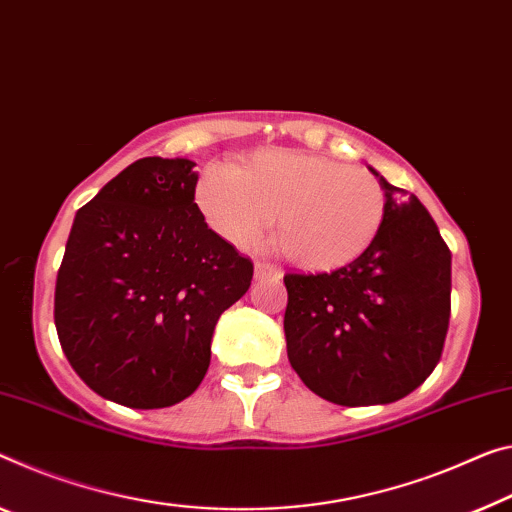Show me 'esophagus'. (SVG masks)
Here are the masks:
<instances>
[{
  "instance_id": "obj_1",
  "label": "esophagus",
  "mask_w": 512,
  "mask_h": 512,
  "mask_svg": "<svg viewBox=\"0 0 512 512\" xmlns=\"http://www.w3.org/2000/svg\"><path fill=\"white\" fill-rule=\"evenodd\" d=\"M254 272H256V279H267V281H281L283 277V272L277 265H270L265 261H256Z\"/></svg>"
}]
</instances>
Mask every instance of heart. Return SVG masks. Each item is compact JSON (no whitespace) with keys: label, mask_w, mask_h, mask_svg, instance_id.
<instances>
[{"label":"heart","mask_w":512,"mask_h":512,"mask_svg":"<svg viewBox=\"0 0 512 512\" xmlns=\"http://www.w3.org/2000/svg\"><path fill=\"white\" fill-rule=\"evenodd\" d=\"M208 224L238 249H254L274 222L290 263L327 272L355 261L382 229L387 196L373 174L320 155L267 151L242 169H210L196 187Z\"/></svg>","instance_id":"obj_1"}]
</instances>
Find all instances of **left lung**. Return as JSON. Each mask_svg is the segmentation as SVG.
<instances>
[{
    "label": "left lung",
    "mask_w": 512,
    "mask_h": 512,
    "mask_svg": "<svg viewBox=\"0 0 512 512\" xmlns=\"http://www.w3.org/2000/svg\"><path fill=\"white\" fill-rule=\"evenodd\" d=\"M387 212L364 254L334 272L283 277L288 361L343 407L405 398L435 371L451 318V251L414 194L377 174Z\"/></svg>",
    "instance_id": "obj_1"
}]
</instances>
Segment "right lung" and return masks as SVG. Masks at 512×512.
Segmentation results:
<instances>
[{
    "label": "right lung",
    "mask_w": 512,
    "mask_h": 512,
    "mask_svg": "<svg viewBox=\"0 0 512 512\" xmlns=\"http://www.w3.org/2000/svg\"><path fill=\"white\" fill-rule=\"evenodd\" d=\"M185 157H141L77 210L54 288L73 371L132 410L192 396L215 325L251 286L254 263L208 229Z\"/></svg>",
    "instance_id": "add662e5"
}]
</instances>
